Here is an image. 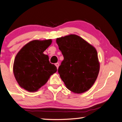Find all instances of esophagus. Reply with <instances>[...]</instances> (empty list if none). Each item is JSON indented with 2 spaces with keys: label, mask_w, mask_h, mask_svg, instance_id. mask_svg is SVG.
Instances as JSON below:
<instances>
[{
  "label": "esophagus",
  "mask_w": 122,
  "mask_h": 122,
  "mask_svg": "<svg viewBox=\"0 0 122 122\" xmlns=\"http://www.w3.org/2000/svg\"><path fill=\"white\" fill-rule=\"evenodd\" d=\"M55 66H56V67H57V69H58V66H59V64H58V63H56V64H55Z\"/></svg>",
  "instance_id": "esophagus-1"
}]
</instances>
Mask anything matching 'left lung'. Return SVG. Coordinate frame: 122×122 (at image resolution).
Masks as SVG:
<instances>
[{"label": "left lung", "mask_w": 122, "mask_h": 122, "mask_svg": "<svg viewBox=\"0 0 122 122\" xmlns=\"http://www.w3.org/2000/svg\"><path fill=\"white\" fill-rule=\"evenodd\" d=\"M56 42L64 56L58 69L61 79L74 93L86 92L93 85L99 72L96 49L75 35L58 38Z\"/></svg>", "instance_id": "8db88e82"}]
</instances>
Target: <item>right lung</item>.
I'll use <instances>...</instances> for the list:
<instances>
[{
	"instance_id": "right-lung-1",
	"label": "right lung",
	"mask_w": 122,
	"mask_h": 122,
	"mask_svg": "<svg viewBox=\"0 0 122 122\" xmlns=\"http://www.w3.org/2000/svg\"><path fill=\"white\" fill-rule=\"evenodd\" d=\"M51 42V40L32 41L17 53L14 60L13 72L22 88L28 92H36L57 71L56 66L50 62L48 55L43 53Z\"/></svg>"
}]
</instances>
